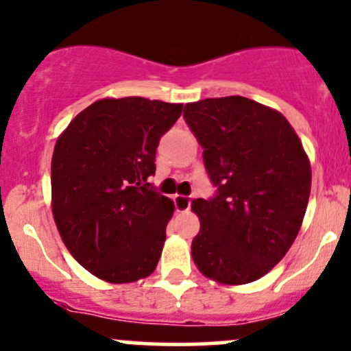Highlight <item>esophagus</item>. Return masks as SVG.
I'll use <instances>...</instances> for the list:
<instances>
[{"label":"esophagus","mask_w":351,"mask_h":351,"mask_svg":"<svg viewBox=\"0 0 351 351\" xmlns=\"http://www.w3.org/2000/svg\"><path fill=\"white\" fill-rule=\"evenodd\" d=\"M191 205V198L185 197V195H176L175 197V206L178 212H188Z\"/></svg>","instance_id":"esophagus-1"}]
</instances>
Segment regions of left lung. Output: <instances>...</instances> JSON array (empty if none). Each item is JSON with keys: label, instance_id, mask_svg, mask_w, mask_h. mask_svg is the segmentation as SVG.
Listing matches in <instances>:
<instances>
[{"label": "left lung", "instance_id": "left-lung-1", "mask_svg": "<svg viewBox=\"0 0 351 351\" xmlns=\"http://www.w3.org/2000/svg\"><path fill=\"white\" fill-rule=\"evenodd\" d=\"M188 128L204 147L217 195L191 210L200 232L191 257L205 278L228 286L257 281L286 256L300 232L311 165L279 110L241 95L190 102Z\"/></svg>", "mask_w": 351, "mask_h": 351}]
</instances>
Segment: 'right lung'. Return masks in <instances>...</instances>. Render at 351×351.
Returning a JSON list of instances; mask_svg holds the SVG:
<instances>
[{"label": "right lung", "instance_id": "right-lung-1", "mask_svg": "<svg viewBox=\"0 0 351 351\" xmlns=\"http://www.w3.org/2000/svg\"><path fill=\"white\" fill-rule=\"evenodd\" d=\"M183 104L99 99L58 136L51 156V212L73 259L112 284L156 269L175 205L147 183L160 138Z\"/></svg>", "mask_w": 351, "mask_h": 351}]
</instances>
